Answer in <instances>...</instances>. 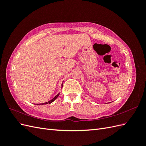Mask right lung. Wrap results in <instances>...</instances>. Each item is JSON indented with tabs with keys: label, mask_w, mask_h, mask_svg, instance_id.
Segmentation results:
<instances>
[{
	"label": "right lung",
	"mask_w": 146,
	"mask_h": 146,
	"mask_svg": "<svg viewBox=\"0 0 146 146\" xmlns=\"http://www.w3.org/2000/svg\"><path fill=\"white\" fill-rule=\"evenodd\" d=\"M63 84H62V86H63ZM59 94H60V93H58V94H57L56 96H55L54 97V98H53L52 100H49V101H48V102H45V103H42V104H35V105H44V104H51L52 102H54L57 98H58V96H59Z\"/></svg>",
	"instance_id": "right-lung-1"
}]
</instances>
